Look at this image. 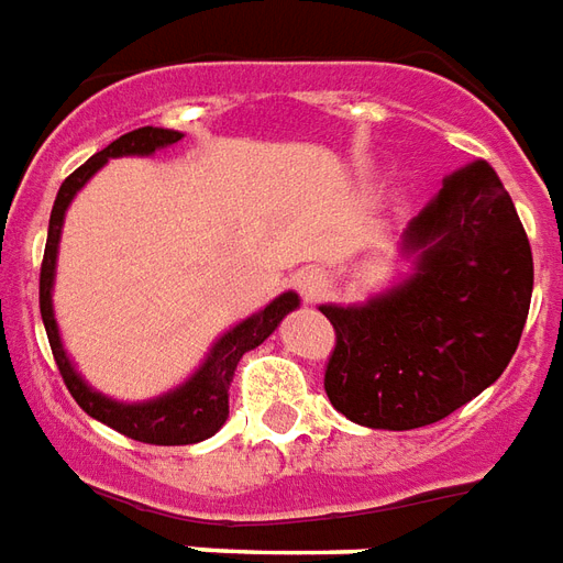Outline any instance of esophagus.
<instances>
[{"instance_id":"obj_1","label":"esophagus","mask_w":563,"mask_h":563,"mask_svg":"<svg viewBox=\"0 0 563 563\" xmlns=\"http://www.w3.org/2000/svg\"><path fill=\"white\" fill-rule=\"evenodd\" d=\"M298 286H301V292L307 301H313V298H319L324 289V277L319 274V271H303L301 277H298Z\"/></svg>"}]
</instances>
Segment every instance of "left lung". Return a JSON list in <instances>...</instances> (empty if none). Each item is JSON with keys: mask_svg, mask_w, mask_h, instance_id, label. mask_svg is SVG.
I'll return each instance as SVG.
<instances>
[{"mask_svg": "<svg viewBox=\"0 0 563 563\" xmlns=\"http://www.w3.org/2000/svg\"><path fill=\"white\" fill-rule=\"evenodd\" d=\"M411 271L361 303H322L336 331L324 390L369 430H418L501 376L526 328L534 260L486 161L444 178L397 244Z\"/></svg>", "mask_w": 563, "mask_h": 563, "instance_id": "8db88e82", "label": "left lung"}]
</instances>
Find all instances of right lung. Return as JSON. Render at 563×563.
<instances>
[{
	"label": "right lung",
	"instance_id": "1",
	"mask_svg": "<svg viewBox=\"0 0 563 563\" xmlns=\"http://www.w3.org/2000/svg\"><path fill=\"white\" fill-rule=\"evenodd\" d=\"M181 136L185 133L166 131V128H140V131L112 140L103 152L91 154L80 169H74L62 181L53 211H49L47 247H44V262H41V319H44L49 349H53V357H56V366H59L62 378L68 385L70 397L77 399V406L89 418L101 420L115 432H122L133 441H145V444H197V441L211 439L229 418V385H232L239 361L247 355L250 349L265 343L277 331V324L292 310H298V303H301V298L295 292L277 295L274 301L262 307L260 313L247 316L244 322L229 328L227 334L214 340L206 361L199 364V369H194V376L187 382L166 390L161 397L143 399V402H119V399L101 394L98 387H91L77 373V366L62 345L59 324H56V313H53V283H56V256H59L65 211L86 187V181L107 161H112V157H148L166 145H176Z\"/></svg>",
	"mask_w": 563,
	"mask_h": 563
}]
</instances>
